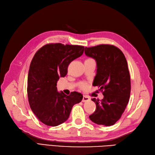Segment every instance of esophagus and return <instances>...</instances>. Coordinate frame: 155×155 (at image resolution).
Returning a JSON list of instances; mask_svg holds the SVG:
<instances>
[{"mask_svg": "<svg viewBox=\"0 0 155 155\" xmlns=\"http://www.w3.org/2000/svg\"><path fill=\"white\" fill-rule=\"evenodd\" d=\"M89 100H90V98L88 96H86V95L83 96V98H82V102H87V101H89Z\"/></svg>", "mask_w": 155, "mask_h": 155, "instance_id": "esophagus-1", "label": "esophagus"}]
</instances>
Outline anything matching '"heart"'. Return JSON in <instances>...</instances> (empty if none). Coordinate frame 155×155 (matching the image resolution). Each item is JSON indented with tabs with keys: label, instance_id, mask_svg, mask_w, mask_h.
I'll list each match as a JSON object with an SVG mask.
<instances>
[{
	"label": "heart",
	"instance_id": "heart-1",
	"mask_svg": "<svg viewBox=\"0 0 155 155\" xmlns=\"http://www.w3.org/2000/svg\"><path fill=\"white\" fill-rule=\"evenodd\" d=\"M81 87H82V88H85L86 87V85L85 84H82L81 85Z\"/></svg>",
	"mask_w": 155,
	"mask_h": 155
}]
</instances>
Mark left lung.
<instances>
[{
    "mask_svg": "<svg viewBox=\"0 0 155 155\" xmlns=\"http://www.w3.org/2000/svg\"><path fill=\"white\" fill-rule=\"evenodd\" d=\"M86 56L96 61V74L92 85L102 92L101 100L92 98L96 109L89 116L94 123L110 126L120 120L129 102L130 74L124 54L113 45L102 44L85 48Z\"/></svg>",
    "mask_w": 155,
    "mask_h": 155,
    "instance_id": "left-lung-1",
    "label": "left lung"
}]
</instances>
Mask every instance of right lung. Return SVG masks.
<instances>
[{"label": "right lung", "instance_id": "add662e5", "mask_svg": "<svg viewBox=\"0 0 155 155\" xmlns=\"http://www.w3.org/2000/svg\"><path fill=\"white\" fill-rule=\"evenodd\" d=\"M84 47L62 44H46L35 53L30 63L27 92L30 106L38 120L49 126H57L69 118L72 107L83 96H69L57 88L60 77L67 74L71 61L83 54Z\"/></svg>", "mask_w": 155, "mask_h": 155}]
</instances>
